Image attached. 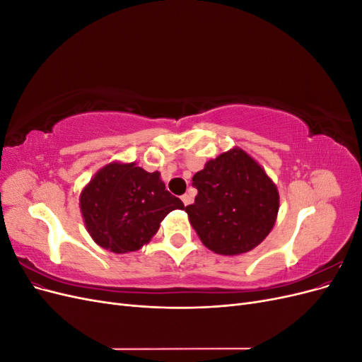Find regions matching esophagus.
<instances>
[{
    "instance_id": "34e87169",
    "label": "esophagus",
    "mask_w": 362,
    "mask_h": 362,
    "mask_svg": "<svg viewBox=\"0 0 362 362\" xmlns=\"http://www.w3.org/2000/svg\"><path fill=\"white\" fill-rule=\"evenodd\" d=\"M181 201L184 202V205H190L192 204V196L190 194H182Z\"/></svg>"
}]
</instances>
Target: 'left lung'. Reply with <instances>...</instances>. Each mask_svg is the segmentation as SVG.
<instances>
[{"label":"left lung","mask_w":362,"mask_h":362,"mask_svg":"<svg viewBox=\"0 0 362 362\" xmlns=\"http://www.w3.org/2000/svg\"><path fill=\"white\" fill-rule=\"evenodd\" d=\"M194 204L185 206L202 243L221 255L245 254L272 231L279 194L259 164L233 149L193 175Z\"/></svg>","instance_id":"8db88e82"}]
</instances>
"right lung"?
<instances>
[{
    "instance_id": "right-lung-1",
    "label": "right lung",
    "mask_w": 362,
    "mask_h": 362,
    "mask_svg": "<svg viewBox=\"0 0 362 362\" xmlns=\"http://www.w3.org/2000/svg\"><path fill=\"white\" fill-rule=\"evenodd\" d=\"M87 231L101 247L124 254L146 245L160 222L184 204L170 194L158 172L134 163H112L86 185L80 199Z\"/></svg>"
}]
</instances>
